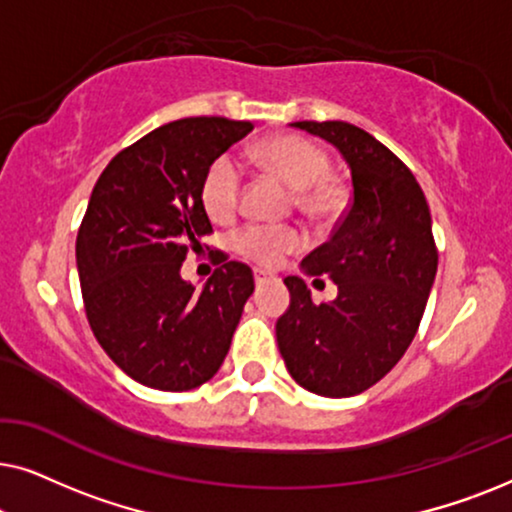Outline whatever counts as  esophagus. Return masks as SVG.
Returning a JSON list of instances; mask_svg holds the SVG:
<instances>
[{
  "mask_svg": "<svg viewBox=\"0 0 512 512\" xmlns=\"http://www.w3.org/2000/svg\"><path fill=\"white\" fill-rule=\"evenodd\" d=\"M270 279H272L270 272H265V270H256V272H254V282H256V286L270 282Z\"/></svg>",
  "mask_w": 512,
  "mask_h": 512,
  "instance_id": "esophagus-1",
  "label": "esophagus"
}]
</instances>
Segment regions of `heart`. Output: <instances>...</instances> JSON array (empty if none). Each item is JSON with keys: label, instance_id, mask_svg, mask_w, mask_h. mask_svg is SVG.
<instances>
[{"label": "heart", "instance_id": "obj_1", "mask_svg": "<svg viewBox=\"0 0 512 512\" xmlns=\"http://www.w3.org/2000/svg\"><path fill=\"white\" fill-rule=\"evenodd\" d=\"M254 158L263 170L275 174L293 188L296 207L314 223L333 221L347 202V191L338 179L328 177L326 151L300 135H275L263 139L254 149ZM244 177L240 165L230 156H219L209 163L200 184V200L214 221H228L240 209ZM230 247L258 265L272 268L298 251L300 233L289 226H263L249 223L235 230Z\"/></svg>", "mask_w": 512, "mask_h": 512}]
</instances>
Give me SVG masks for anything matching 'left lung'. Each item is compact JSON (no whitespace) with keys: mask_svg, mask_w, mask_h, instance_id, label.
Listing matches in <instances>:
<instances>
[{"mask_svg":"<svg viewBox=\"0 0 512 512\" xmlns=\"http://www.w3.org/2000/svg\"><path fill=\"white\" fill-rule=\"evenodd\" d=\"M345 156L354 195L331 240L303 258L310 275L338 284L314 303L300 277H286L291 305L277 345L293 380L326 398L356 396L401 361L422 321L438 270L431 212L415 174L366 130L345 121H298Z\"/></svg>","mask_w":512,"mask_h":512,"instance_id":"1","label":"left lung"}]
</instances>
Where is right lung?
<instances>
[{
	"mask_svg": "<svg viewBox=\"0 0 512 512\" xmlns=\"http://www.w3.org/2000/svg\"><path fill=\"white\" fill-rule=\"evenodd\" d=\"M251 130L223 116L160 125L118 151L90 195L76 235L83 307L109 359L144 387L212 380L254 293L249 265L219 249L205 289L179 275L214 233L200 200L205 170Z\"/></svg>",
	"mask_w": 512,
	"mask_h": 512,
	"instance_id": "obj_1",
	"label": "right lung"
}]
</instances>
